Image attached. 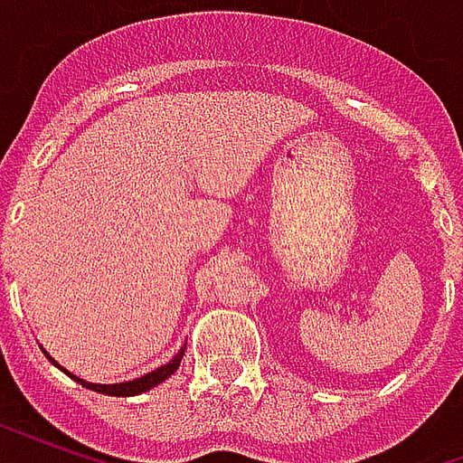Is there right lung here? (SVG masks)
<instances>
[{"mask_svg":"<svg viewBox=\"0 0 463 463\" xmlns=\"http://www.w3.org/2000/svg\"><path fill=\"white\" fill-rule=\"evenodd\" d=\"M44 349V347H42ZM183 352H185V347H181L175 354H173L165 364H161V367L151 369L148 374H143V377H136V379H128V382H116V384H96V382H86V379L76 377V374H71L69 369L61 367L59 362H56L54 357H49V352L44 349V354L49 357V362H54L56 367L61 369L64 374H69V377L74 379V382H79L81 387L86 389H94V392H101V394H111V397H136V394H143V392H148V389L158 387L161 382H165V379L171 377L175 369L181 367V359H183Z\"/></svg>","mask_w":463,"mask_h":463,"instance_id":"right-lung-1","label":"right lung"}]
</instances>
